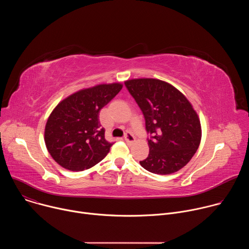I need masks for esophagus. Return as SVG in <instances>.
<instances>
[{
  "label": "esophagus",
  "instance_id": "obj_1",
  "mask_svg": "<svg viewBox=\"0 0 249 249\" xmlns=\"http://www.w3.org/2000/svg\"><path fill=\"white\" fill-rule=\"evenodd\" d=\"M124 139H125V141L127 142L128 144H133L134 142H135V137H134L133 134L130 133V132H126V133H125Z\"/></svg>",
  "mask_w": 249,
  "mask_h": 249
}]
</instances>
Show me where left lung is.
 <instances>
[{
	"label": "left lung",
	"mask_w": 249,
	"mask_h": 249,
	"mask_svg": "<svg viewBox=\"0 0 249 249\" xmlns=\"http://www.w3.org/2000/svg\"><path fill=\"white\" fill-rule=\"evenodd\" d=\"M146 121L150 153L140 164L150 172L170 174L185 166L201 142V124L189 100L157 79L125 82Z\"/></svg>",
	"instance_id": "obj_1"
}]
</instances>
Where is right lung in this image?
Here are the masks:
<instances>
[{
	"label": "right lung",
	"mask_w": 249,
	"mask_h": 249,
	"mask_svg": "<svg viewBox=\"0 0 249 249\" xmlns=\"http://www.w3.org/2000/svg\"><path fill=\"white\" fill-rule=\"evenodd\" d=\"M119 83L81 89L62 100L44 132L46 148L62 167L82 171L101 161L113 143L105 140L99 111L121 90Z\"/></svg>",
	"instance_id": "add662e5"
}]
</instances>
